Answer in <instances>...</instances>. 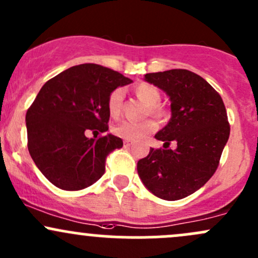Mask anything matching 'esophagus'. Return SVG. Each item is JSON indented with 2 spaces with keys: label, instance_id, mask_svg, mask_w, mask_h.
Wrapping results in <instances>:
<instances>
[{
  "label": "esophagus",
  "instance_id": "1",
  "mask_svg": "<svg viewBox=\"0 0 258 258\" xmlns=\"http://www.w3.org/2000/svg\"><path fill=\"white\" fill-rule=\"evenodd\" d=\"M124 146H125V148H129V146H132V143H130V141H128V140H125V141H124Z\"/></svg>",
  "mask_w": 258,
  "mask_h": 258
}]
</instances>
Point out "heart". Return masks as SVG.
I'll return each instance as SVG.
<instances>
[{"label":"heart","instance_id":"obj_1","mask_svg":"<svg viewBox=\"0 0 258 258\" xmlns=\"http://www.w3.org/2000/svg\"><path fill=\"white\" fill-rule=\"evenodd\" d=\"M135 95L149 107V113L154 117H161L163 114L162 108L159 106L161 95L160 91L150 84H140L135 88ZM124 91L123 88H115L109 97H108V112L112 117H118L120 114L121 106H123ZM157 125L154 120H145L141 123H133V121L124 120L114 126L113 132L117 137L128 141H140L156 130Z\"/></svg>","mask_w":258,"mask_h":258}]
</instances>
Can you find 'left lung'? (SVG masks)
Masks as SVG:
<instances>
[{
    "label": "left lung",
    "instance_id": "obj_1",
    "mask_svg": "<svg viewBox=\"0 0 258 258\" xmlns=\"http://www.w3.org/2000/svg\"><path fill=\"white\" fill-rule=\"evenodd\" d=\"M171 101V119L155 135L163 149L138 161L144 185L159 198L177 201L203 187L217 171L230 135L221 97L203 77L183 69L145 75ZM171 141L177 144L167 149Z\"/></svg>",
    "mask_w": 258,
    "mask_h": 258
}]
</instances>
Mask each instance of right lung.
Here are the masks:
<instances>
[{"mask_svg":"<svg viewBox=\"0 0 258 258\" xmlns=\"http://www.w3.org/2000/svg\"><path fill=\"white\" fill-rule=\"evenodd\" d=\"M132 82L108 68L82 63L40 88L26 114L28 150L52 184L80 190L103 176L107 156L120 149L123 140L112 134L88 139L85 133L107 132L108 97L119 86Z\"/></svg>","mask_w":258,"mask_h":258,"instance_id":"obj_1","label":"right lung"}]
</instances>
